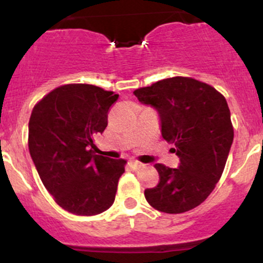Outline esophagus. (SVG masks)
<instances>
[{
    "mask_svg": "<svg viewBox=\"0 0 263 263\" xmlns=\"http://www.w3.org/2000/svg\"><path fill=\"white\" fill-rule=\"evenodd\" d=\"M129 164H131V167L134 168L135 171H137V170H140V168L144 167L143 163H141V162H138V161H134V159H132V161H129Z\"/></svg>",
    "mask_w": 263,
    "mask_h": 263,
    "instance_id": "34e87169",
    "label": "esophagus"
}]
</instances>
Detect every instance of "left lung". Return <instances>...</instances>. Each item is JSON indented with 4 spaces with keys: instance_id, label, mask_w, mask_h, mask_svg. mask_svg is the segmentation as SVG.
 Listing matches in <instances>:
<instances>
[{
    "instance_id": "obj_1",
    "label": "left lung",
    "mask_w": 263,
    "mask_h": 263,
    "mask_svg": "<svg viewBox=\"0 0 263 263\" xmlns=\"http://www.w3.org/2000/svg\"><path fill=\"white\" fill-rule=\"evenodd\" d=\"M138 101L156 108L162 137L173 143L179 167L157 163V186L144 190L151 206L167 214L194 209L215 188L234 141L230 110L213 86L174 77L134 91Z\"/></svg>"
}]
</instances>
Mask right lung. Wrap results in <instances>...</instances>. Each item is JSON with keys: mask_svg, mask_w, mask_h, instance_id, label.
Returning <instances> with one entry per match:
<instances>
[{"mask_svg": "<svg viewBox=\"0 0 263 263\" xmlns=\"http://www.w3.org/2000/svg\"><path fill=\"white\" fill-rule=\"evenodd\" d=\"M117 99L99 86L68 84L33 107L28 123L33 163L57 204L75 215H96L115 201L126 161L95 155L92 148Z\"/></svg>", "mask_w": 263, "mask_h": 263, "instance_id": "1", "label": "right lung"}]
</instances>
